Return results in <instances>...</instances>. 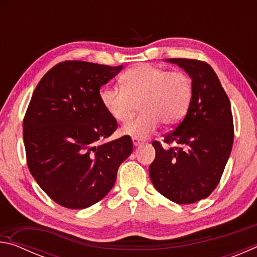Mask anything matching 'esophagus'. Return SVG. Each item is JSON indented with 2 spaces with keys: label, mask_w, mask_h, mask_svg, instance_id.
<instances>
[{
  "label": "esophagus",
  "mask_w": 257,
  "mask_h": 257,
  "mask_svg": "<svg viewBox=\"0 0 257 257\" xmlns=\"http://www.w3.org/2000/svg\"><path fill=\"white\" fill-rule=\"evenodd\" d=\"M133 143H134V146H139L143 143V141L142 139H139V138H136V137H133Z\"/></svg>",
  "instance_id": "esophagus-1"
}]
</instances>
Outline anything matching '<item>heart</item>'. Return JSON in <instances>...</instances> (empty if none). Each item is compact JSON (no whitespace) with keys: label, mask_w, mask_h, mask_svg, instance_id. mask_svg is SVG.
Masks as SVG:
<instances>
[{"label":"heart","mask_w":257,"mask_h":257,"mask_svg":"<svg viewBox=\"0 0 257 257\" xmlns=\"http://www.w3.org/2000/svg\"><path fill=\"white\" fill-rule=\"evenodd\" d=\"M122 87H103L99 99L112 119L125 122L136 103L143 112L123 125L122 133L145 138L160 127L180 122L191 101V80L182 71H167L152 64H138L121 77Z\"/></svg>","instance_id":"heart-1"}]
</instances>
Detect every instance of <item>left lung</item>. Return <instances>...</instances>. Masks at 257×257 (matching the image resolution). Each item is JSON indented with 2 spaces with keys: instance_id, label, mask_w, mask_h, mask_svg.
<instances>
[{
  "instance_id": "1",
  "label": "left lung",
  "mask_w": 257,
  "mask_h": 257,
  "mask_svg": "<svg viewBox=\"0 0 257 257\" xmlns=\"http://www.w3.org/2000/svg\"><path fill=\"white\" fill-rule=\"evenodd\" d=\"M191 79V101L184 120L165 135L164 149L153 142L155 160L150 177L155 189L177 204H191L210 196L222 176L233 144L230 101L216 73L207 63L167 59Z\"/></svg>"
}]
</instances>
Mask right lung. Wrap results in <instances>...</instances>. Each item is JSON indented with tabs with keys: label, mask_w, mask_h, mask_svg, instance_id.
Here are the masks:
<instances>
[{
	"label": "right lung",
	"mask_w": 257,
	"mask_h": 257,
	"mask_svg": "<svg viewBox=\"0 0 257 257\" xmlns=\"http://www.w3.org/2000/svg\"><path fill=\"white\" fill-rule=\"evenodd\" d=\"M122 68L66 61L42 78L30 99L24 120L29 171L61 206L81 210L101 201L132 154L129 136L99 144L118 127L99 89Z\"/></svg>",
	"instance_id": "1"
}]
</instances>
